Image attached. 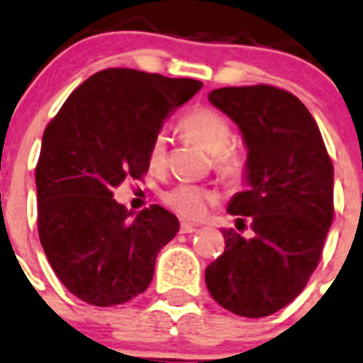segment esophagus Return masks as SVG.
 <instances>
[{
	"mask_svg": "<svg viewBox=\"0 0 363 363\" xmlns=\"http://www.w3.org/2000/svg\"><path fill=\"white\" fill-rule=\"evenodd\" d=\"M195 231H197V225H195V223L181 222V233H182V235H188V233H195Z\"/></svg>",
	"mask_w": 363,
	"mask_h": 363,
	"instance_id": "esophagus-1",
	"label": "esophagus"
}]
</instances>
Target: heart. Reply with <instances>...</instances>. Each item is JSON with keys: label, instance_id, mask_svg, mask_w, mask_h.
Returning a JSON list of instances; mask_svg holds the SVG:
<instances>
[{"label": "heart", "instance_id": "obj_1", "mask_svg": "<svg viewBox=\"0 0 363 363\" xmlns=\"http://www.w3.org/2000/svg\"><path fill=\"white\" fill-rule=\"evenodd\" d=\"M181 128L193 141L213 154L215 168L225 181L238 182L247 172V161L236 148L228 147L231 143V123L223 114L211 107H199L186 114L181 120ZM166 159V134L159 130L152 138L148 148V162L152 168H161ZM162 201L186 218H202L209 209L218 204V193L202 184L181 182L164 191Z\"/></svg>", "mask_w": 363, "mask_h": 363}]
</instances>
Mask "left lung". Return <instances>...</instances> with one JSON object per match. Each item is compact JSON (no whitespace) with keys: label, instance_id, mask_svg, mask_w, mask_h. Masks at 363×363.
Segmentation results:
<instances>
[{"label":"left lung","instance_id":"8db88e82","mask_svg":"<svg viewBox=\"0 0 363 363\" xmlns=\"http://www.w3.org/2000/svg\"><path fill=\"white\" fill-rule=\"evenodd\" d=\"M208 98L238 125L249 150V188L228 211L244 227L247 216L255 235L223 229L225 249L206 269V284L220 306L259 319L292 303L319 265L335 213L333 162L313 116L289 91L258 84Z\"/></svg>","mask_w":363,"mask_h":363}]
</instances>
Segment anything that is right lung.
Wrapping results in <instances>:
<instances>
[{"label":"right lung","instance_id":"right-lung-1","mask_svg":"<svg viewBox=\"0 0 363 363\" xmlns=\"http://www.w3.org/2000/svg\"><path fill=\"white\" fill-rule=\"evenodd\" d=\"M201 87L199 80L111 67L77 87L44 130L37 231L53 272L79 299L114 306L148 289L179 220L157 204L132 220L113 189L143 179L152 138Z\"/></svg>","mask_w":363,"mask_h":363}]
</instances>
